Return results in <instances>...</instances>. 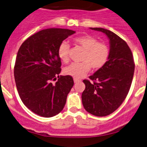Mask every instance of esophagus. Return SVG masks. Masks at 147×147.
Returning a JSON list of instances; mask_svg holds the SVG:
<instances>
[{
	"instance_id": "34e87169",
	"label": "esophagus",
	"mask_w": 147,
	"mask_h": 147,
	"mask_svg": "<svg viewBox=\"0 0 147 147\" xmlns=\"http://www.w3.org/2000/svg\"><path fill=\"white\" fill-rule=\"evenodd\" d=\"M80 80L79 79H77V78H74V82H75V83L80 82Z\"/></svg>"
}]
</instances>
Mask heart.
<instances>
[{
	"mask_svg": "<svg viewBox=\"0 0 147 147\" xmlns=\"http://www.w3.org/2000/svg\"><path fill=\"white\" fill-rule=\"evenodd\" d=\"M75 42L85 50L82 61L80 63L74 62L66 67L64 72L75 78H81L86 75L91 67L95 69L102 68L109 57V49L103 43H98L93 36H82L75 39ZM69 45L64 41L58 48V55L62 62H68L69 59Z\"/></svg>",
	"mask_w": 147,
	"mask_h": 147,
	"instance_id": "obj_1",
	"label": "heart"
}]
</instances>
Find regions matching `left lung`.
<instances>
[{"mask_svg": "<svg viewBox=\"0 0 147 147\" xmlns=\"http://www.w3.org/2000/svg\"><path fill=\"white\" fill-rule=\"evenodd\" d=\"M90 29L107 36L109 57L102 68L90 77L93 82L83 80L85 89L82 93V102L88 113L105 116L114 112L126 98L131 85L135 65L130 48L119 36L102 28Z\"/></svg>", "mask_w": 147, "mask_h": 147, "instance_id": "1", "label": "left lung"}]
</instances>
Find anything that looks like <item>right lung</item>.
<instances>
[{
	"mask_svg": "<svg viewBox=\"0 0 147 147\" xmlns=\"http://www.w3.org/2000/svg\"><path fill=\"white\" fill-rule=\"evenodd\" d=\"M75 31L47 28L28 37L20 47L14 67L17 90L24 105L42 117L60 113L74 85L69 75L59 76V45ZM58 81L55 84L51 81Z\"/></svg>",
	"mask_w": 147,
	"mask_h": 147,
	"instance_id": "obj_1",
	"label": "right lung"
}]
</instances>
